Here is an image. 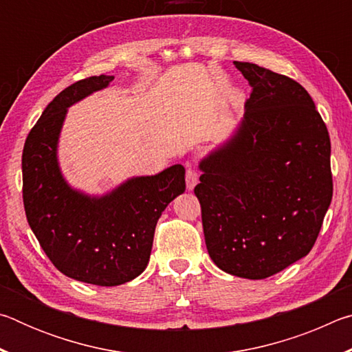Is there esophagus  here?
Segmentation results:
<instances>
[{
    "label": "esophagus",
    "instance_id": "esophagus-1",
    "mask_svg": "<svg viewBox=\"0 0 352 352\" xmlns=\"http://www.w3.org/2000/svg\"><path fill=\"white\" fill-rule=\"evenodd\" d=\"M197 183H199L197 172H195L192 168H188V170H186V188H188V190H192Z\"/></svg>",
    "mask_w": 352,
    "mask_h": 352
}]
</instances>
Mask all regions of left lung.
<instances>
[{
    "instance_id": "obj_1",
    "label": "left lung",
    "mask_w": 352,
    "mask_h": 352,
    "mask_svg": "<svg viewBox=\"0 0 352 352\" xmlns=\"http://www.w3.org/2000/svg\"><path fill=\"white\" fill-rule=\"evenodd\" d=\"M234 67L252 96L233 135L200 162L194 192L214 264L264 279L317 241L332 200L331 140L300 83L254 63Z\"/></svg>"
}]
</instances>
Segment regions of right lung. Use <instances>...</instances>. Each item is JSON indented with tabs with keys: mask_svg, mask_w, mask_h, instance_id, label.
<instances>
[{
	"mask_svg": "<svg viewBox=\"0 0 352 352\" xmlns=\"http://www.w3.org/2000/svg\"><path fill=\"white\" fill-rule=\"evenodd\" d=\"M113 79L93 76L57 94L29 132L21 158L26 217L43 252L63 275L105 287L144 272L160 216L186 189L182 164L127 178L102 195L85 194L63 177L57 148L68 109Z\"/></svg>",
	"mask_w": 352,
	"mask_h": 352,
	"instance_id": "1",
	"label": "right lung"
}]
</instances>
